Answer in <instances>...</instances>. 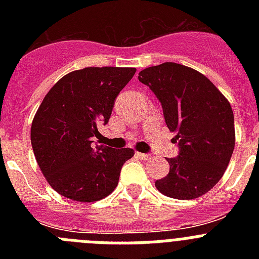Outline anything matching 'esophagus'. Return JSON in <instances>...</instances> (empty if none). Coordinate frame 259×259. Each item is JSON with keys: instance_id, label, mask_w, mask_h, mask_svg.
<instances>
[{"instance_id": "34e87169", "label": "esophagus", "mask_w": 259, "mask_h": 259, "mask_svg": "<svg viewBox=\"0 0 259 259\" xmlns=\"http://www.w3.org/2000/svg\"><path fill=\"white\" fill-rule=\"evenodd\" d=\"M137 158H140V159H143V161H146V159H149L150 155L149 154H145V153H136Z\"/></svg>"}]
</instances>
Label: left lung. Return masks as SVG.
I'll return each instance as SVG.
<instances>
[{
	"instance_id": "obj_1",
	"label": "left lung",
	"mask_w": 259,
	"mask_h": 259,
	"mask_svg": "<svg viewBox=\"0 0 259 259\" xmlns=\"http://www.w3.org/2000/svg\"><path fill=\"white\" fill-rule=\"evenodd\" d=\"M163 109L164 122L176 135L179 155L167 158L170 171L155 182L162 194L193 200L221 180L235 148L232 107L198 71L164 62L139 72Z\"/></svg>"
}]
</instances>
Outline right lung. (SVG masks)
<instances>
[{"label": "right lung", "mask_w": 259, "mask_h": 259, "mask_svg": "<svg viewBox=\"0 0 259 259\" xmlns=\"http://www.w3.org/2000/svg\"><path fill=\"white\" fill-rule=\"evenodd\" d=\"M132 67H85L59 79L44 97L31 127L41 172L59 194L93 202L118 185L134 149L93 145L98 123L109 122L119 92L134 77Z\"/></svg>", "instance_id": "1"}]
</instances>
